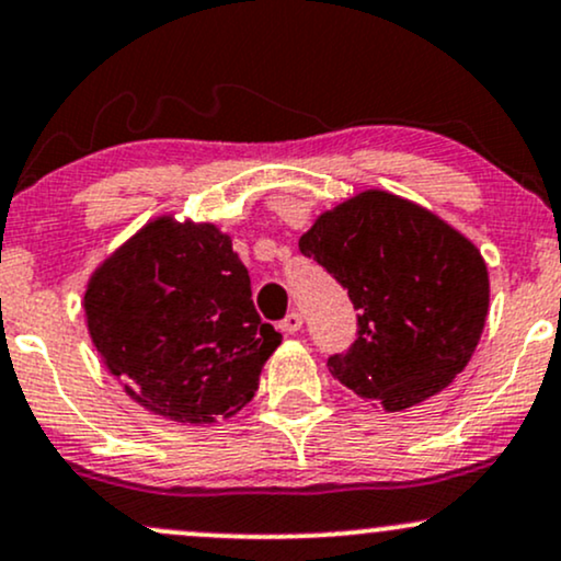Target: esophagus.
I'll list each match as a JSON object with an SVG mask.
<instances>
[{
    "mask_svg": "<svg viewBox=\"0 0 561 561\" xmlns=\"http://www.w3.org/2000/svg\"><path fill=\"white\" fill-rule=\"evenodd\" d=\"M300 327H302V317H300L298 311H289L287 317L279 321V330L285 332V334H295V332L300 330Z\"/></svg>",
    "mask_w": 561,
    "mask_h": 561,
    "instance_id": "obj_1",
    "label": "esophagus"
}]
</instances>
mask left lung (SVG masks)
Segmentation results:
<instances>
[{"label": "left lung", "mask_w": 561, "mask_h": 561, "mask_svg": "<svg viewBox=\"0 0 561 561\" xmlns=\"http://www.w3.org/2000/svg\"><path fill=\"white\" fill-rule=\"evenodd\" d=\"M298 244L358 311L353 345L327 362L356 396L403 411L469 364L488 317V268L435 214L369 190L321 214Z\"/></svg>", "instance_id": "obj_1"}]
</instances>
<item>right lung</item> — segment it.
<instances>
[{"mask_svg": "<svg viewBox=\"0 0 561 561\" xmlns=\"http://www.w3.org/2000/svg\"><path fill=\"white\" fill-rule=\"evenodd\" d=\"M83 311L96 353L128 396L182 424L234 416L282 343L255 311L229 237L171 216L147 224L96 268Z\"/></svg>", "mask_w": 561, "mask_h": 561, "instance_id": "1", "label": "right lung"}]
</instances>
